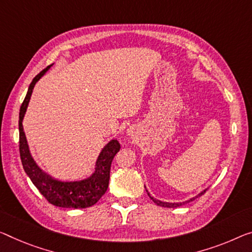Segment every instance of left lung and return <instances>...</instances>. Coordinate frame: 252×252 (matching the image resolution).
Returning <instances> with one entry per match:
<instances>
[{
  "instance_id": "left-lung-1",
  "label": "left lung",
  "mask_w": 252,
  "mask_h": 252,
  "mask_svg": "<svg viewBox=\"0 0 252 252\" xmlns=\"http://www.w3.org/2000/svg\"><path fill=\"white\" fill-rule=\"evenodd\" d=\"M145 187V186H144ZM145 190H146V192H148V195H149V197L151 199L153 200L154 203H156L158 206H162V207H168V208H173V207H178V206H181V205H184V204H187V203H189V202H192L193 199L195 198H197V197H199V196H202L203 193L207 190V188L206 189H204L203 191H200L198 195L197 196H195V197H192V198H190V199H188V200H185V202H183V203H168V202H162V200H160V199H157V198H154V197L151 195V193L148 191V189H146V187H145Z\"/></svg>"
}]
</instances>
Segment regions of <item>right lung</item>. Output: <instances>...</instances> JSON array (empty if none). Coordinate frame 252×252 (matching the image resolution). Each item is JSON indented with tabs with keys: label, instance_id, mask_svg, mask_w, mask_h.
Listing matches in <instances>:
<instances>
[{
	"label": "right lung",
	"instance_id": "right-lung-1",
	"mask_svg": "<svg viewBox=\"0 0 252 252\" xmlns=\"http://www.w3.org/2000/svg\"><path fill=\"white\" fill-rule=\"evenodd\" d=\"M52 66L53 64L34 77L32 82L30 83L26 98L21 104L20 114H19V150H20L22 166L27 176L30 178L32 184L50 204L63 208H87L94 205L107 191L108 185H109L111 162L118 151L121 150V144L117 139H110L100 151L96 158L94 171L84 179L62 180L50 176L37 164L30 153L22 122L34 86Z\"/></svg>",
	"mask_w": 252,
	"mask_h": 252
}]
</instances>
